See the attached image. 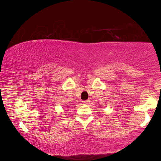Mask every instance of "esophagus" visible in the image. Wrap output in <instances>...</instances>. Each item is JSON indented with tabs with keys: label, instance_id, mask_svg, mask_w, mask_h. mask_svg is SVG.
<instances>
[{
	"label": "esophagus",
	"instance_id": "1",
	"mask_svg": "<svg viewBox=\"0 0 161 161\" xmlns=\"http://www.w3.org/2000/svg\"><path fill=\"white\" fill-rule=\"evenodd\" d=\"M83 103H84V104H87V103H89V100H85V101H83Z\"/></svg>",
	"mask_w": 161,
	"mask_h": 161
}]
</instances>
